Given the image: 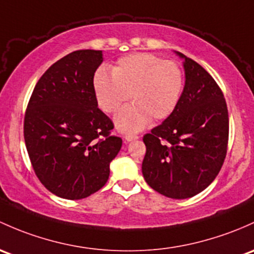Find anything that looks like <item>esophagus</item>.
Returning <instances> with one entry per match:
<instances>
[{"label": "esophagus", "mask_w": 254, "mask_h": 254, "mask_svg": "<svg viewBox=\"0 0 254 254\" xmlns=\"http://www.w3.org/2000/svg\"><path fill=\"white\" fill-rule=\"evenodd\" d=\"M138 136L135 134H127L125 135V140L127 141H132V140H137Z\"/></svg>", "instance_id": "esophagus-1"}]
</instances>
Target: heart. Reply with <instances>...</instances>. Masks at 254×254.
Segmentation results:
<instances>
[{
  "mask_svg": "<svg viewBox=\"0 0 254 254\" xmlns=\"http://www.w3.org/2000/svg\"><path fill=\"white\" fill-rule=\"evenodd\" d=\"M183 71L174 61H164L152 53H134L120 58L112 75L98 70L93 90L98 106L113 114L130 98L134 103L119 112L117 127L138 131L151 118L162 120L174 112L183 90Z\"/></svg>",
  "mask_w": 254,
  "mask_h": 254,
  "instance_id": "1",
  "label": "heart"
}]
</instances>
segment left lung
<instances>
[{
    "instance_id": "8db88e82",
    "label": "left lung",
    "mask_w": 254,
    "mask_h": 254,
    "mask_svg": "<svg viewBox=\"0 0 254 254\" xmlns=\"http://www.w3.org/2000/svg\"><path fill=\"white\" fill-rule=\"evenodd\" d=\"M186 81L174 112L143 136L142 174L153 190L190 198L212 184L225 161L229 113L224 93L209 73L185 57Z\"/></svg>"
}]
</instances>
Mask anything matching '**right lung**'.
Returning <instances> with one entry per match:
<instances>
[{"instance_id": "right-lung-1", "label": "right lung", "mask_w": 254, "mask_h": 254, "mask_svg": "<svg viewBox=\"0 0 254 254\" xmlns=\"http://www.w3.org/2000/svg\"><path fill=\"white\" fill-rule=\"evenodd\" d=\"M102 61L95 50L64 56L39 79L26 107L24 140L34 172L47 190L65 199L102 189L122 148L93 90Z\"/></svg>"}]
</instances>
